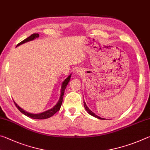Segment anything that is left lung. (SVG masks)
I'll list each match as a JSON object with an SVG mask.
<instances>
[{"instance_id":"8db88e82","label":"left lung","mask_w":150,"mask_h":150,"mask_svg":"<svg viewBox=\"0 0 150 150\" xmlns=\"http://www.w3.org/2000/svg\"><path fill=\"white\" fill-rule=\"evenodd\" d=\"M84 106H85V109H86V110H87V112H88V113L89 114V115H92L93 116H94V117H96V118H98V119H104V118H100V117H99V116H98L97 115H96L95 113L94 112H93L92 111H91L89 108H88V106H87V105H86V103L84 102Z\"/></svg>"}]
</instances>
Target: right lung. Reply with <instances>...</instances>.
I'll use <instances>...</instances> for the list:
<instances>
[{"instance_id":"obj_1","label":"right lung","mask_w":150,"mask_h":150,"mask_svg":"<svg viewBox=\"0 0 150 150\" xmlns=\"http://www.w3.org/2000/svg\"><path fill=\"white\" fill-rule=\"evenodd\" d=\"M39 36H40V35L38 34H33L30 35V36H29L28 38H27L24 40L23 41H22L21 42H20L19 44H18L17 46H18V45H21L22 44H24V43H25V42L30 41V40H33L34 39H35V38H38ZM70 78H71V75H69V77H68L63 82L62 87V91H61L62 93H61V96H60L59 100L57 102V105H55L54 107L52 108V109H50V110H48L47 111L44 112H42V113L35 114V115H34V114H31V113L27 112H26L25 110H24L23 109H22L21 108H20L19 106H18L17 104L14 102L15 105H16L17 108L18 109V110L20 112H21L22 114H24V115L28 116V117L31 118L40 119V120H41V119H46V118H50L51 116L54 115L57 111L59 110V109L61 108V106H62V102H63V95H64L65 89L66 87H67V85H68V83H69V81L70 80Z\"/></svg>"}]
</instances>
